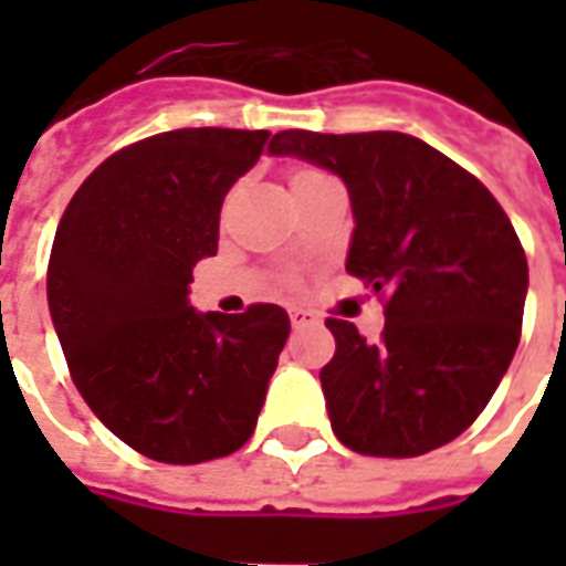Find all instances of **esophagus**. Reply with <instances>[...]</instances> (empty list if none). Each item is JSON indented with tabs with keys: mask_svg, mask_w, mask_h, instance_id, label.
<instances>
[{
	"mask_svg": "<svg viewBox=\"0 0 566 566\" xmlns=\"http://www.w3.org/2000/svg\"><path fill=\"white\" fill-rule=\"evenodd\" d=\"M291 324H294V331H303V327H312L315 318L308 312H303V308H291Z\"/></svg>",
	"mask_w": 566,
	"mask_h": 566,
	"instance_id": "1",
	"label": "esophagus"
}]
</instances>
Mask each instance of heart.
I'll use <instances>...</instances> for the list:
<instances>
[{
	"mask_svg": "<svg viewBox=\"0 0 566 566\" xmlns=\"http://www.w3.org/2000/svg\"><path fill=\"white\" fill-rule=\"evenodd\" d=\"M318 178H327V175L312 169V166H296V169H291V190H300L303 185H312Z\"/></svg>",
	"mask_w": 566,
	"mask_h": 566,
	"instance_id": "obj_1",
	"label": "heart"
}]
</instances>
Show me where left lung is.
I'll use <instances>...</instances> for the list:
<instances>
[{
  "label": "left lung",
  "mask_w": 566,
  "mask_h": 566,
  "mask_svg": "<svg viewBox=\"0 0 566 566\" xmlns=\"http://www.w3.org/2000/svg\"><path fill=\"white\" fill-rule=\"evenodd\" d=\"M270 154L343 178L355 214L345 270L385 294L379 343L327 321L336 355L321 388L336 439L360 454L416 458L461 437L522 336L527 258L506 211L406 133L284 129Z\"/></svg>",
  "instance_id": "left-lung-1"
}]
</instances>
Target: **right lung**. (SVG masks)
Masks as SVG:
<instances>
[{"label":"right lung","instance_id":"1","mask_svg":"<svg viewBox=\"0 0 566 566\" xmlns=\"http://www.w3.org/2000/svg\"><path fill=\"white\" fill-rule=\"evenodd\" d=\"M266 129H172L117 150L56 227L48 308L72 381L117 439L160 463L245 446L291 318L258 303L197 312V260L218 251L227 190L260 160Z\"/></svg>","mask_w":566,"mask_h":566}]
</instances>
